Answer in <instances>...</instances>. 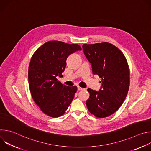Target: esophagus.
Listing matches in <instances>:
<instances>
[{"label": "esophagus", "instance_id": "obj_1", "mask_svg": "<svg viewBox=\"0 0 151 151\" xmlns=\"http://www.w3.org/2000/svg\"><path fill=\"white\" fill-rule=\"evenodd\" d=\"M77 90H78V91H80V90H84V88L80 87L79 86H78V87H77Z\"/></svg>", "mask_w": 151, "mask_h": 151}]
</instances>
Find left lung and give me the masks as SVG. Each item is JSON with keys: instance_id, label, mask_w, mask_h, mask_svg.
<instances>
[{"instance_id": "1", "label": "left lung", "mask_w": 151, "mask_h": 151, "mask_svg": "<svg viewBox=\"0 0 151 151\" xmlns=\"http://www.w3.org/2000/svg\"><path fill=\"white\" fill-rule=\"evenodd\" d=\"M83 53L91 64L93 73L101 78L99 91L88 88L87 108L97 118L114 114L123 103L130 86V70L123 53L107 42L83 44Z\"/></svg>"}]
</instances>
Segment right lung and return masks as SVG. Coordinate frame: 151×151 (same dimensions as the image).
Here are the masks:
<instances>
[{"label":"right lung","mask_w":151,"mask_h":151,"mask_svg":"<svg viewBox=\"0 0 151 151\" xmlns=\"http://www.w3.org/2000/svg\"><path fill=\"white\" fill-rule=\"evenodd\" d=\"M82 48L78 44H68L57 40L49 41L33 54L28 72L32 98L46 115L61 116L72 101L77 87L63 85L57 79L62 77L69 55Z\"/></svg>","instance_id":"obj_1"}]
</instances>
